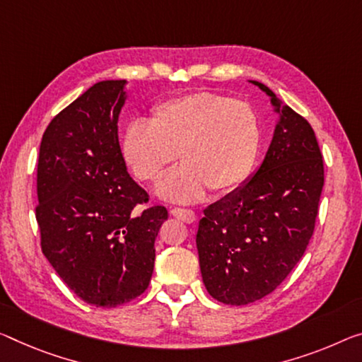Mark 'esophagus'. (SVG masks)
Here are the masks:
<instances>
[{
    "label": "esophagus",
    "mask_w": 362,
    "mask_h": 362,
    "mask_svg": "<svg viewBox=\"0 0 362 362\" xmlns=\"http://www.w3.org/2000/svg\"><path fill=\"white\" fill-rule=\"evenodd\" d=\"M170 214L176 216V218L186 221V223H194V221H196V214H194V210H191V209L173 207L170 210Z\"/></svg>",
    "instance_id": "1"
}]
</instances>
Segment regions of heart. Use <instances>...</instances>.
<instances>
[{
    "label": "heart",
    "instance_id": "b5f03b06",
    "mask_svg": "<svg viewBox=\"0 0 362 362\" xmlns=\"http://www.w3.org/2000/svg\"><path fill=\"white\" fill-rule=\"evenodd\" d=\"M260 142L252 107L214 92H191L155 105L150 123L134 119L121 136V155L139 181L157 182L180 157L182 165L160 185L176 202L236 189L251 173Z\"/></svg>",
    "mask_w": 362,
    "mask_h": 362
}]
</instances>
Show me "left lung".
<instances>
[{"mask_svg":"<svg viewBox=\"0 0 362 362\" xmlns=\"http://www.w3.org/2000/svg\"><path fill=\"white\" fill-rule=\"evenodd\" d=\"M280 121L265 158L246 185L204 210L196 236L204 285L216 301L244 305L270 294L313 238L324 187L314 129L269 87Z\"/></svg>","mask_w":362,"mask_h":362,"instance_id":"obj_1","label":"left lung"}]
</instances>
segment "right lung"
<instances>
[{"label":"right lung","mask_w":362,"mask_h":362,"mask_svg":"<svg viewBox=\"0 0 362 362\" xmlns=\"http://www.w3.org/2000/svg\"><path fill=\"white\" fill-rule=\"evenodd\" d=\"M126 81H102L54 116L37 165L42 252L82 301L116 308L147 290L163 205L126 170L118 116Z\"/></svg>","instance_id":"1"}]
</instances>
